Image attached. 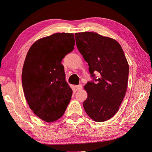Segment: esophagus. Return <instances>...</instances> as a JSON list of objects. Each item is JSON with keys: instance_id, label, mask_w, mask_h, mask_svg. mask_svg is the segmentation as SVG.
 Wrapping results in <instances>:
<instances>
[{"instance_id": "obj_1", "label": "esophagus", "mask_w": 152, "mask_h": 152, "mask_svg": "<svg viewBox=\"0 0 152 152\" xmlns=\"http://www.w3.org/2000/svg\"><path fill=\"white\" fill-rule=\"evenodd\" d=\"M82 85H79V86H76V90L77 91L80 90V89H82Z\"/></svg>"}]
</instances>
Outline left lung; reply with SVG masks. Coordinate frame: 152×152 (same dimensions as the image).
I'll return each instance as SVG.
<instances>
[{"mask_svg": "<svg viewBox=\"0 0 152 152\" xmlns=\"http://www.w3.org/2000/svg\"><path fill=\"white\" fill-rule=\"evenodd\" d=\"M76 45L84 60L88 63L91 76L96 82L84 86L87 98L83 106L94 121L102 122L115 115L125 97L129 65L119 43L95 32L75 34ZM98 72L97 79L94 72Z\"/></svg>", "mask_w": 152, "mask_h": 152, "instance_id": "8db88e82", "label": "left lung"}]
</instances>
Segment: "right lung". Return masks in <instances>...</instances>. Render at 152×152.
Returning a JSON list of instances; mask_svg holds the SVG:
<instances>
[{"mask_svg": "<svg viewBox=\"0 0 152 152\" xmlns=\"http://www.w3.org/2000/svg\"><path fill=\"white\" fill-rule=\"evenodd\" d=\"M74 35L56 33L37 40L26 54L22 86L30 108L47 122L65 113L72 90L65 80L62 59L74 49Z\"/></svg>", "mask_w": 152, "mask_h": 152, "instance_id": "right-lung-1", "label": "right lung"}]
</instances>
